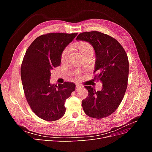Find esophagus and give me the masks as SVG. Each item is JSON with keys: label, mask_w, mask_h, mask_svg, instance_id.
<instances>
[{"label": "esophagus", "mask_w": 152, "mask_h": 152, "mask_svg": "<svg viewBox=\"0 0 152 152\" xmlns=\"http://www.w3.org/2000/svg\"><path fill=\"white\" fill-rule=\"evenodd\" d=\"M81 87H82V86L80 85H79V84H77L76 85V89H79L81 88Z\"/></svg>", "instance_id": "esophagus-1"}]
</instances>
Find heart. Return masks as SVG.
<instances>
[{
	"instance_id": "heart-1",
	"label": "heart",
	"mask_w": 152,
	"mask_h": 152,
	"mask_svg": "<svg viewBox=\"0 0 152 152\" xmlns=\"http://www.w3.org/2000/svg\"><path fill=\"white\" fill-rule=\"evenodd\" d=\"M75 45H76V47L79 49L81 55L85 54L87 53H93V52H94L93 48L91 46V45H90L89 44L87 43V42H79V43L76 44ZM70 48L69 47L66 48L65 50H63V52L61 55L62 60L65 59V58L67 56V55L69 53H70Z\"/></svg>"
}]
</instances>
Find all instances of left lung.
I'll use <instances>...</instances> for the list:
<instances>
[{
	"mask_svg": "<svg viewBox=\"0 0 152 152\" xmlns=\"http://www.w3.org/2000/svg\"><path fill=\"white\" fill-rule=\"evenodd\" d=\"M77 40L89 43L95 52V79L103 84L101 91H96L90 86L87 97L82 104L87 115L102 118L115 111L125 94L129 75L127 54L117 40L97 31H86L77 36Z\"/></svg>",
	"mask_w": 152,
	"mask_h": 152,
	"instance_id": "obj_1",
	"label": "left lung"
}]
</instances>
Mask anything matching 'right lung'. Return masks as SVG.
Here are the masks:
<instances>
[{
  "label": "right lung",
  "instance_id": "1",
  "mask_svg": "<svg viewBox=\"0 0 152 152\" xmlns=\"http://www.w3.org/2000/svg\"><path fill=\"white\" fill-rule=\"evenodd\" d=\"M77 34L50 33L39 36L26 50L21 67L23 87L27 102L36 115L48 121L61 118L65 103L75 89L73 82L50 84L51 71L60 65L64 49Z\"/></svg>",
  "mask_w": 152,
  "mask_h": 152
}]
</instances>
